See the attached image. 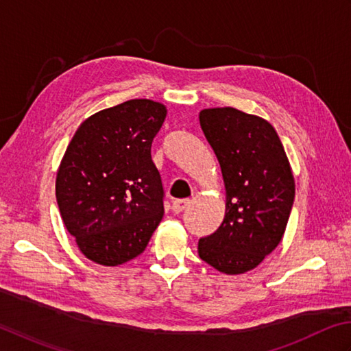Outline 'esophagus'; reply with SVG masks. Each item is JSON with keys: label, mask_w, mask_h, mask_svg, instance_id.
Masks as SVG:
<instances>
[{"label": "esophagus", "mask_w": 351, "mask_h": 351, "mask_svg": "<svg viewBox=\"0 0 351 351\" xmlns=\"http://www.w3.org/2000/svg\"><path fill=\"white\" fill-rule=\"evenodd\" d=\"M191 204V199H174L173 202V212L174 213H182L186 207Z\"/></svg>", "instance_id": "esophagus-1"}]
</instances>
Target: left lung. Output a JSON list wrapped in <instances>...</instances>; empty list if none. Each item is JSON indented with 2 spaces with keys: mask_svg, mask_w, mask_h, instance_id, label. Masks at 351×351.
Wrapping results in <instances>:
<instances>
[{
  "mask_svg": "<svg viewBox=\"0 0 351 351\" xmlns=\"http://www.w3.org/2000/svg\"><path fill=\"white\" fill-rule=\"evenodd\" d=\"M226 188V215L198 241V256L228 276L254 269L274 252L288 224L295 182L288 156L267 119L233 107L199 112Z\"/></svg>",
  "mask_w": 351,
  "mask_h": 351,
  "instance_id": "left-lung-1",
  "label": "left lung"
}]
</instances>
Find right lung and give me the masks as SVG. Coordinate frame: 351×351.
I'll return each mask as SVG.
<instances>
[{"instance_id": "obj_1", "label": "right lung", "mask_w": 351, "mask_h": 351, "mask_svg": "<svg viewBox=\"0 0 351 351\" xmlns=\"http://www.w3.org/2000/svg\"><path fill=\"white\" fill-rule=\"evenodd\" d=\"M167 118L153 99H128L84 119L56 177L69 234L89 261L117 267L144 252L163 217L152 144Z\"/></svg>"}]
</instances>
